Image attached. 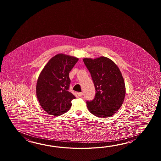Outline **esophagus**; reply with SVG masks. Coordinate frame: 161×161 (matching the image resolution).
<instances>
[{
	"mask_svg": "<svg viewBox=\"0 0 161 161\" xmlns=\"http://www.w3.org/2000/svg\"><path fill=\"white\" fill-rule=\"evenodd\" d=\"M78 96H79V97H82V96H83V92H78Z\"/></svg>",
	"mask_w": 161,
	"mask_h": 161,
	"instance_id": "34e87169",
	"label": "esophagus"
}]
</instances>
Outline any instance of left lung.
<instances>
[{"instance_id": "left-lung-1", "label": "left lung", "mask_w": 161, "mask_h": 161, "mask_svg": "<svg viewBox=\"0 0 161 161\" xmlns=\"http://www.w3.org/2000/svg\"><path fill=\"white\" fill-rule=\"evenodd\" d=\"M83 62L92 78L96 93L94 99L87 101L89 111L98 117L113 116L123 105L125 86L118 66L111 59L101 56L84 58Z\"/></svg>"}]
</instances>
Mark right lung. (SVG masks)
Returning <instances> with one entry per match:
<instances>
[{"instance_id": "right-lung-1", "label": "right lung", "mask_w": 161, "mask_h": 161, "mask_svg": "<svg viewBox=\"0 0 161 161\" xmlns=\"http://www.w3.org/2000/svg\"><path fill=\"white\" fill-rule=\"evenodd\" d=\"M78 58L58 54L45 65L38 78L36 95L42 108L49 114L58 116L71 108L75 97L69 92V73Z\"/></svg>"}]
</instances>
